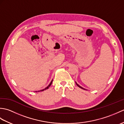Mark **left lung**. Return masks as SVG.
<instances>
[{
	"mask_svg": "<svg viewBox=\"0 0 124 124\" xmlns=\"http://www.w3.org/2000/svg\"><path fill=\"white\" fill-rule=\"evenodd\" d=\"M76 85H77V86H78L79 87H80V88H81V89H84V90H86V89H85V88H83V87H81V86H80L79 85H78V84H77V83H76Z\"/></svg>",
	"mask_w": 124,
	"mask_h": 124,
	"instance_id": "obj_1",
	"label": "left lung"
}]
</instances>
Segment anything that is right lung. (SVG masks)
<instances>
[{
  "label": "right lung",
  "instance_id": "1",
  "mask_svg": "<svg viewBox=\"0 0 124 124\" xmlns=\"http://www.w3.org/2000/svg\"><path fill=\"white\" fill-rule=\"evenodd\" d=\"M52 81H53V80H52V81H51V83H50V84H49V85H48V86H47L46 88H45V89H42V90H41V91H38V92H41V91H44V90H46V89H48V88H49V87L50 86H51V85H52Z\"/></svg>",
  "mask_w": 124,
  "mask_h": 124
}]
</instances>
